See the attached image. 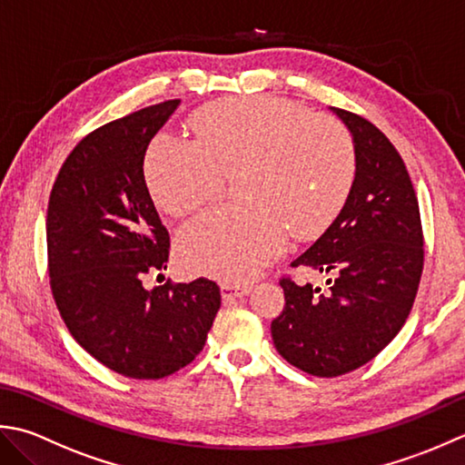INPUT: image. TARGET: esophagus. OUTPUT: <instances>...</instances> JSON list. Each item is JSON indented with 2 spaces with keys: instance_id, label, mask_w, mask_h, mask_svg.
Instances as JSON below:
<instances>
[{
  "instance_id": "esophagus-1",
  "label": "esophagus",
  "mask_w": 465,
  "mask_h": 465,
  "mask_svg": "<svg viewBox=\"0 0 465 465\" xmlns=\"http://www.w3.org/2000/svg\"><path fill=\"white\" fill-rule=\"evenodd\" d=\"M221 292H223V299L229 301V299H239V297L249 295L251 287L249 285H231V282H223Z\"/></svg>"
}]
</instances>
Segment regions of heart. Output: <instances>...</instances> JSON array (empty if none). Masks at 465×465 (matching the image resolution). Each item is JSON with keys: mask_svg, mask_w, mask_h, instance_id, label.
Listing matches in <instances>:
<instances>
[{"mask_svg": "<svg viewBox=\"0 0 465 465\" xmlns=\"http://www.w3.org/2000/svg\"><path fill=\"white\" fill-rule=\"evenodd\" d=\"M194 140L160 134L146 154V184L170 216L219 198L239 174L242 201L188 223L178 234L186 269L229 282L252 279L287 236L315 241L335 223L357 176L351 132L325 114L274 96L221 98L191 118Z\"/></svg>", "mask_w": 465, "mask_h": 465, "instance_id": "1", "label": "heart"}]
</instances>
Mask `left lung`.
Segmentation results:
<instances>
[{
  "mask_svg": "<svg viewBox=\"0 0 465 465\" xmlns=\"http://www.w3.org/2000/svg\"><path fill=\"white\" fill-rule=\"evenodd\" d=\"M351 130L357 176L321 239L291 262L331 274L327 291L282 274L285 307L271 335L282 359L315 377L355 371L381 353L410 317L423 272V229L410 173L381 130L333 108Z\"/></svg>",
  "mask_w": 465,
  "mask_h": 465,
  "instance_id": "left-lung-1",
  "label": "left lung"
}]
</instances>
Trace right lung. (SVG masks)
Listing matches in <instances>:
<instances>
[{
  "label": "right lung",
  "mask_w": 465,
  "mask_h": 465,
  "mask_svg": "<svg viewBox=\"0 0 465 465\" xmlns=\"http://www.w3.org/2000/svg\"><path fill=\"white\" fill-rule=\"evenodd\" d=\"M178 102L92 130L64 160L47 203L55 307L94 359L132 379H163L193 363L221 309L219 285L204 277L142 285L166 269L170 254V234L142 166L150 140Z\"/></svg>",
  "instance_id": "right-lung-1"
}]
</instances>
